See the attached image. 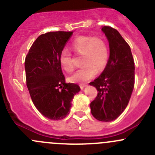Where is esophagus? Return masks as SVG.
<instances>
[{
  "label": "esophagus",
  "instance_id": "esophagus-1",
  "mask_svg": "<svg viewBox=\"0 0 155 155\" xmlns=\"http://www.w3.org/2000/svg\"><path fill=\"white\" fill-rule=\"evenodd\" d=\"M86 86H87L86 84H80V88L82 89V90L84 88V87H85Z\"/></svg>",
  "mask_w": 155,
  "mask_h": 155
}]
</instances>
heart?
Returning <instances> with one entry per match:
<instances>
[{
  "instance_id": "1",
  "label": "heart",
  "mask_w": 155,
  "mask_h": 155,
  "mask_svg": "<svg viewBox=\"0 0 155 155\" xmlns=\"http://www.w3.org/2000/svg\"><path fill=\"white\" fill-rule=\"evenodd\" d=\"M70 47L76 54L82 55L81 64L83 66L70 77L72 82H86L107 66L109 57V48L101 37L79 36L73 40ZM58 62L62 70L67 73H71L74 70L73 56L67 50L60 53Z\"/></svg>"
}]
</instances>
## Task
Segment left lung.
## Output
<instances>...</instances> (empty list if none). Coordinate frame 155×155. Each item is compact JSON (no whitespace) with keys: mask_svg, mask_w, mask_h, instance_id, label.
<instances>
[{"mask_svg":"<svg viewBox=\"0 0 155 155\" xmlns=\"http://www.w3.org/2000/svg\"><path fill=\"white\" fill-rule=\"evenodd\" d=\"M109 44V58L103 73L89 85L98 93L91 103V112L101 121L116 119L126 109L135 81V67L130 47L115 28L104 26Z\"/></svg>","mask_w":155,"mask_h":155,"instance_id":"8db88e82","label":"left lung"}]
</instances>
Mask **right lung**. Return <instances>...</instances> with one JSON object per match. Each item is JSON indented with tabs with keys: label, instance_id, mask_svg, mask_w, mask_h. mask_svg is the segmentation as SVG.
<instances>
[{
	"label": "right lung",
	"instance_id": "add662e5",
	"mask_svg": "<svg viewBox=\"0 0 155 155\" xmlns=\"http://www.w3.org/2000/svg\"><path fill=\"white\" fill-rule=\"evenodd\" d=\"M73 31L41 34L25 58L26 85L37 110L51 120H61L70 112L71 101L80 91L77 84L66 83L58 62L60 53Z\"/></svg>",
	"mask_w": 155,
	"mask_h": 155
}]
</instances>
